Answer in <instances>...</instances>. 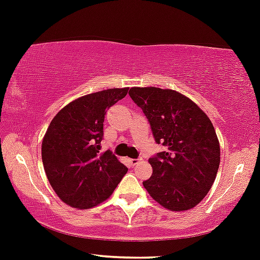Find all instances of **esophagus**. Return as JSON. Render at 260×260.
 I'll return each instance as SVG.
<instances>
[{
    "label": "esophagus",
    "mask_w": 260,
    "mask_h": 260,
    "mask_svg": "<svg viewBox=\"0 0 260 260\" xmlns=\"http://www.w3.org/2000/svg\"><path fill=\"white\" fill-rule=\"evenodd\" d=\"M128 161H129V164L132 165V167H135V165H137L139 162V159H129Z\"/></svg>",
    "instance_id": "1"
}]
</instances>
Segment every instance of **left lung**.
Masks as SVG:
<instances>
[{"label":"left lung","mask_w":260,"mask_h":260,"mask_svg":"<svg viewBox=\"0 0 260 260\" xmlns=\"http://www.w3.org/2000/svg\"><path fill=\"white\" fill-rule=\"evenodd\" d=\"M128 93L148 118L156 143L168 148L149 159L153 174L144 187L165 209H192L207 195L219 167L212 122L178 91L132 87Z\"/></svg>","instance_id":"8db88e82"}]
</instances>
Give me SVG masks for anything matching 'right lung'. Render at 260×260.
<instances>
[{
  "instance_id": "add662e5",
  "label": "right lung",
  "mask_w": 260,
  "mask_h": 260,
  "mask_svg": "<svg viewBox=\"0 0 260 260\" xmlns=\"http://www.w3.org/2000/svg\"><path fill=\"white\" fill-rule=\"evenodd\" d=\"M128 87L108 88L74 100L53 118L42 143V160L61 201L90 209L108 199L127 168L111 150L101 152L106 110Z\"/></svg>"
}]
</instances>
